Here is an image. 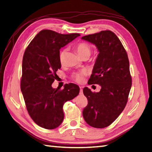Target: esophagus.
<instances>
[{
    "instance_id": "esophagus-1",
    "label": "esophagus",
    "mask_w": 152,
    "mask_h": 152,
    "mask_svg": "<svg viewBox=\"0 0 152 152\" xmlns=\"http://www.w3.org/2000/svg\"><path fill=\"white\" fill-rule=\"evenodd\" d=\"M80 92H79V94L80 95H82V94H83V90L82 89V87H80Z\"/></svg>"
}]
</instances>
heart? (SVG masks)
<instances>
[{
  "label": "heart",
  "instance_id": "obj_1",
  "mask_svg": "<svg viewBox=\"0 0 152 152\" xmlns=\"http://www.w3.org/2000/svg\"><path fill=\"white\" fill-rule=\"evenodd\" d=\"M75 49L79 55L82 57L88 56V57L91 53V47L86 42H80L75 45ZM67 49H63L59 53V60L61 64H63L65 61V56L66 54ZM86 72L85 70H82L80 72L74 73L72 77L73 80L78 83H81L83 81L84 77L86 75Z\"/></svg>",
  "mask_w": 152,
  "mask_h": 152
}]
</instances>
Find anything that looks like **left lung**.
<instances>
[{"mask_svg":"<svg viewBox=\"0 0 152 152\" xmlns=\"http://www.w3.org/2000/svg\"><path fill=\"white\" fill-rule=\"evenodd\" d=\"M82 39L95 45L99 51L88 83L102 87L99 92L84 88L88 102L83 115L90 126L104 128L118 117L127 104L132 85L129 59L120 40L110 30L85 36Z\"/></svg>","mask_w":152,"mask_h":152,"instance_id":"left-lung-1","label":"left lung"}]
</instances>
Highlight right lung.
Masks as SVG:
<instances>
[{
  "label": "right lung",
  "mask_w": 152,
  "mask_h": 152,
  "mask_svg": "<svg viewBox=\"0 0 152 152\" xmlns=\"http://www.w3.org/2000/svg\"><path fill=\"white\" fill-rule=\"evenodd\" d=\"M80 34H62L42 30L26 48L23 58L21 90L30 116L37 125L53 129L64 117L63 105L78 96L79 87L66 84L63 90L53 88L56 71L61 67L60 49Z\"/></svg>",
  "instance_id": "1"
}]
</instances>
